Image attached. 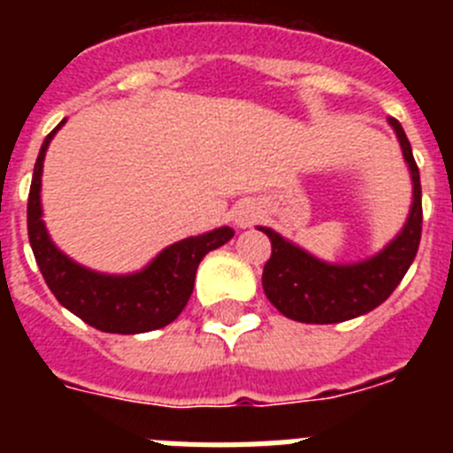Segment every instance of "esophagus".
<instances>
[{
    "instance_id": "1",
    "label": "esophagus",
    "mask_w": 453,
    "mask_h": 453,
    "mask_svg": "<svg viewBox=\"0 0 453 453\" xmlns=\"http://www.w3.org/2000/svg\"><path fill=\"white\" fill-rule=\"evenodd\" d=\"M258 218H261V208L256 206V203H242V206H238V211H235L234 215L235 224H238L240 229L251 226Z\"/></svg>"
}]
</instances>
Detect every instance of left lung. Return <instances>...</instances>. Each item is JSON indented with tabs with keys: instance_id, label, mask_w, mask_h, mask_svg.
<instances>
[{
	"instance_id": "obj_1",
	"label": "left lung",
	"mask_w": 453,
	"mask_h": 453,
	"mask_svg": "<svg viewBox=\"0 0 453 453\" xmlns=\"http://www.w3.org/2000/svg\"><path fill=\"white\" fill-rule=\"evenodd\" d=\"M388 122L397 134L411 170L413 203L403 229L379 254L351 265H335L319 261L276 231L258 226L272 242L270 261L263 267V290L276 311L295 322L335 324L370 313L390 297L418 254L422 238L419 170L402 124L395 118H388Z\"/></svg>"
}]
</instances>
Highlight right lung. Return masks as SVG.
I'll return each instance as SVG.
<instances>
[{"mask_svg": "<svg viewBox=\"0 0 453 453\" xmlns=\"http://www.w3.org/2000/svg\"><path fill=\"white\" fill-rule=\"evenodd\" d=\"M63 122L40 147L27 203L29 242L42 279L61 306L95 329L122 335L163 329L186 308L203 256L229 242L234 238V229L219 226L208 234L179 240L165 247L145 270L134 274H102L74 263L51 242L40 206V177L45 151Z\"/></svg>", "mask_w": 453, "mask_h": 453, "instance_id": "right-lung-1", "label": "right lung"}]
</instances>
